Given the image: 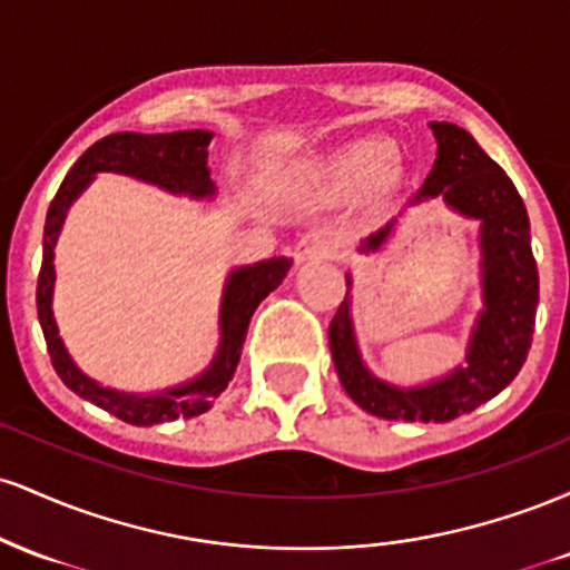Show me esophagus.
I'll list each match as a JSON object with an SVG mask.
<instances>
[{
  "label": "esophagus",
  "mask_w": 570,
  "mask_h": 570,
  "mask_svg": "<svg viewBox=\"0 0 570 570\" xmlns=\"http://www.w3.org/2000/svg\"><path fill=\"white\" fill-rule=\"evenodd\" d=\"M335 254V240L326 233H305L294 246V259L297 263H311V259H326Z\"/></svg>",
  "instance_id": "34e87169"
}]
</instances>
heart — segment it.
<instances>
[{
  "label": "heart",
  "instance_id": "heart-1",
  "mask_svg": "<svg viewBox=\"0 0 570 570\" xmlns=\"http://www.w3.org/2000/svg\"><path fill=\"white\" fill-rule=\"evenodd\" d=\"M394 147L385 141L351 144L348 149H343V153H337L335 158L326 163L324 181L330 193L340 195V198L362 195L375 185H381L385 174L394 166Z\"/></svg>",
  "mask_w": 570,
  "mask_h": 570
}]
</instances>
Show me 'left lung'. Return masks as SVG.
Returning <instances> with one entry per match:
<instances>
[{
    "label": "left lung",
    "mask_w": 570,
    "mask_h": 570,
    "mask_svg": "<svg viewBox=\"0 0 570 570\" xmlns=\"http://www.w3.org/2000/svg\"><path fill=\"white\" fill-rule=\"evenodd\" d=\"M436 160L415 195L436 198L466 217L482 222V289L485 311L476 322L466 367L423 389H394L364 370L353 343L348 297L337 307L330 324V348L345 394L370 415L383 421H455L507 389L520 372L533 343L535 305H539V271L531 252V222L525 203L507 171L488 158L485 149L453 122H431ZM391 225L370 235L364 248H381Z\"/></svg>",
    "instance_id": "left-lung-1"
}]
</instances>
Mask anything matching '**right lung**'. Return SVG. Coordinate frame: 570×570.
Listing matches in <instances>:
<instances>
[{"mask_svg":"<svg viewBox=\"0 0 570 570\" xmlns=\"http://www.w3.org/2000/svg\"><path fill=\"white\" fill-rule=\"evenodd\" d=\"M208 141H212L208 130H174V134H134V130H122V134L104 136L94 147L85 149L82 158L71 166L67 179L58 187L53 203H50L48 219H45L42 267H39L37 278V313L39 324H42L45 343H48V353L53 358V367L58 377L75 394L94 402L96 407L107 410L109 415L130 423V426H153V423L176 421V417H195L212 407L214 399L233 381L240 351H244L252 313L284 281L292 267V259L273 257L233 273L230 284L225 289V303H222V343L212 370L203 372L198 381L181 385V389L163 391V394L153 396H134L104 389V385L85 377L71 364L67 351H63V343L58 337L53 322V311H50V294H53L56 278L53 246L58 230L63 225V217H67V208L82 193L85 185L94 179L96 171L128 174L136 176V179L153 181V185L163 189H171V193L193 195V198L212 195L214 185L208 179L206 168Z\"/></svg>","mask_w":570,"mask_h":570,"instance_id":"add662e5","label":"right lung"}]
</instances>
